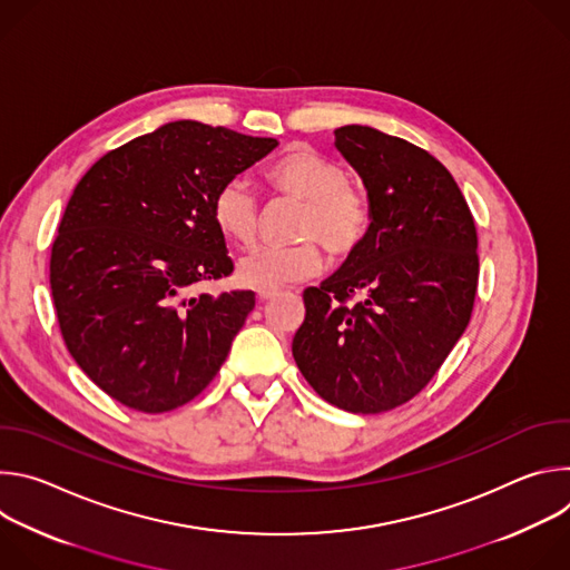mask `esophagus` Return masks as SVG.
Returning <instances> with one entry per match:
<instances>
[{
	"label": "esophagus",
	"mask_w": 570,
	"mask_h": 570,
	"mask_svg": "<svg viewBox=\"0 0 570 570\" xmlns=\"http://www.w3.org/2000/svg\"><path fill=\"white\" fill-rule=\"evenodd\" d=\"M277 295V291L275 288H259L257 291V297L262 299V302H266V299H273Z\"/></svg>",
	"instance_id": "obj_1"
}]
</instances>
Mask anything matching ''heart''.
Segmentation results:
<instances>
[{
    "label": "heart",
    "instance_id": "heart-1",
    "mask_svg": "<svg viewBox=\"0 0 570 570\" xmlns=\"http://www.w3.org/2000/svg\"><path fill=\"white\" fill-rule=\"evenodd\" d=\"M264 178L273 191L304 203L295 229L302 243L291 248H255L238 262L243 284L279 288L311 277L320 268L313 239L338 259L358 250L372 225V209L365 194L350 185L341 161L308 146H293L273 161ZM212 218L227 240L248 246L257 234L259 203L246 183L229 180L214 194Z\"/></svg>",
    "mask_w": 570,
    "mask_h": 570
}]
</instances>
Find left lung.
I'll use <instances>...</instances> for the list:
<instances>
[{
	"instance_id": "1",
	"label": "left lung",
	"mask_w": 570,
	"mask_h": 570,
	"mask_svg": "<svg viewBox=\"0 0 570 570\" xmlns=\"http://www.w3.org/2000/svg\"><path fill=\"white\" fill-rule=\"evenodd\" d=\"M334 135L367 189L372 225L330 279L304 291L293 358L324 401L374 415L420 394L464 334L478 234L431 153L370 126Z\"/></svg>"
}]
</instances>
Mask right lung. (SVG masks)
Listing matches in <instances>:
<instances>
[{"instance_id":"right-lung-1","label":"right lung","mask_w":570,"mask_h":570,"mask_svg":"<svg viewBox=\"0 0 570 570\" xmlns=\"http://www.w3.org/2000/svg\"><path fill=\"white\" fill-rule=\"evenodd\" d=\"M275 146L171 121L106 153L76 185L51 248V295L69 354L115 401L174 411L225 363L255 293L194 295L234 271L212 200Z\"/></svg>"}]
</instances>
